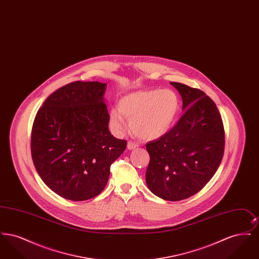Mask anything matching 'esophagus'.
<instances>
[{"label": "esophagus", "mask_w": 259, "mask_h": 259, "mask_svg": "<svg viewBox=\"0 0 259 259\" xmlns=\"http://www.w3.org/2000/svg\"><path fill=\"white\" fill-rule=\"evenodd\" d=\"M139 147V145L137 144V143H135V142H132V141H129L128 142V144H127V148L128 149H134V148H137Z\"/></svg>", "instance_id": "esophagus-1"}]
</instances>
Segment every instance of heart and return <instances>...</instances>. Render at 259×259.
<instances>
[{
	"label": "heart",
	"instance_id": "heart-1",
	"mask_svg": "<svg viewBox=\"0 0 259 259\" xmlns=\"http://www.w3.org/2000/svg\"><path fill=\"white\" fill-rule=\"evenodd\" d=\"M179 109L180 100L171 89L140 90L120 99L118 109L110 113V124L114 132L122 133L127 127L126 117L135 135L156 140L169 131Z\"/></svg>",
	"mask_w": 259,
	"mask_h": 259
}]
</instances>
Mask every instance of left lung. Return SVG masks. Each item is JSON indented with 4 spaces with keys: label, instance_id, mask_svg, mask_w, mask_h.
Returning a JSON list of instances; mask_svg holds the SVG:
<instances>
[{
    "label": "left lung",
    "instance_id": "8db88e82",
    "mask_svg": "<svg viewBox=\"0 0 259 259\" xmlns=\"http://www.w3.org/2000/svg\"><path fill=\"white\" fill-rule=\"evenodd\" d=\"M183 98L185 111L178 123L158 140L146 145L149 190L168 201H180L199 192L222 162L225 136L222 115L203 91L171 82Z\"/></svg>",
    "mask_w": 259,
    "mask_h": 259
}]
</instances>
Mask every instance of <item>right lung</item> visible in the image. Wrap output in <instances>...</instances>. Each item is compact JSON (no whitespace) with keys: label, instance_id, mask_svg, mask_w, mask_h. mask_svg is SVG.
Returning <instances> with one entry per match:
<instances>
[{"label":"right lung","instance_id":"1","mask_svg":"<svg viewBox=\"0 0 259 259\" xmlns=\"http://www.w3.org/2000/svg\"><path fill=\"white\" fill-rule=\"evenodd\" d=\"M106 83L74 81L53 92L37 111L31 136L34 165L59 196L84 201L100 194L127 142L111 135Z\"/></svg>","mask_w":259,"mask_h":259}]
</instances>
